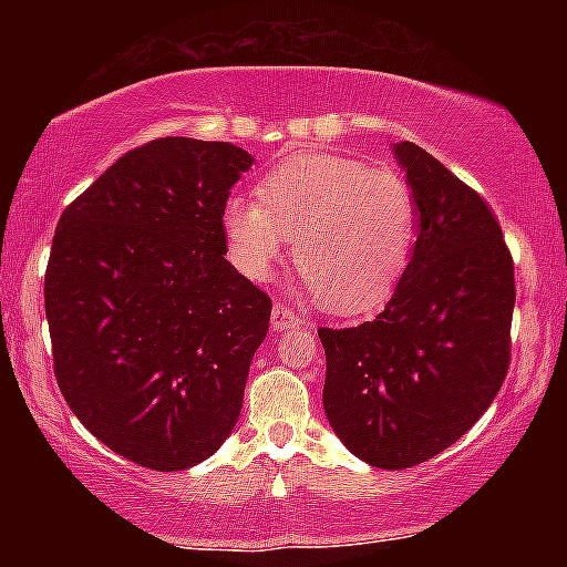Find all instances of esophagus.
<instances>
[{
	"instance_id": "esophagus-1",
	"label": "esophagus",
	"mask_w": 567,
	"mask_h": 567,
	"mask_svg": "<svg viewBox=\"0 0 567 567\" xmlns=\"http://www.w3.org/2000/svg\"><path fill=\"white\" fill-rule=\"evenodd\" d=\"M270 324H274V330L284 332V330H293V328H301V317H297L291 312L286 305H274V312H270Z\"/></svg>"
}]
</instances>
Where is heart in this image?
I'll use <instances>...</instances> for the list:
<instances>
[{"mask_svg": "<svg viewBox=\"0 0 567 567\" xmlns=\"http://www.w3.org/2000/svg\"><path fill=\"white\" fill-rule=\"evenodd\" d=\"M227 255L262 281L291 239L301 291L338 315L382 307L405 276L417 206L405 177L338 154H297L268 169L258 200L231 196L221 212Z\"/></svg>", "mask_w": 567, "mask_h": 567, "instance_id": "heart-1", "label": "heart"}]
</instances>
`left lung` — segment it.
<instances>
[{"label":"left lung","instance_id":"8db88e82","mask_svg":"<svg viewBox=\"0 0 567 567\" xmlns=\"http://www.w3.org/2000/svg\"><path fill=\"white\" fill-rule=\"evenodd\" d=\"M392 152L417 206L413 258L374 322L317 336L336 436L367 464L405 470L491 408L508 371L516 286L485 200L417 144Z\"/></svg>","mask_w":567,"mask_h":567}]
</instances>
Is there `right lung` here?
I'll use <instances>...</instances> for the list:
<instances>
[{"label": "right lung", "instance_id": "obj_1", "mask_svg": "<svg viewBox=\"0 0 567 567\" xmlns=\"http://www.w3.org/2000/svg\"><path fill=\"white\" fill-rule=\"evenodd\" d=\"M252 162L229 142L157 138L59 219L45 268L59 390L142 467H196L243 410L270 299L224 258L221 212Z\"/></svg>", "mask_w": 567, "mask_h": 567}]
</instances>
